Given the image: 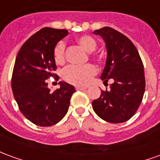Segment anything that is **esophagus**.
<instances>
[{"instance_id": "1", "label": "esophagus", "mask_w": 160, "mask_h": 160, "mask_svg": "<svg viewBox=\"0 0 160 160\" xmlns=\"http://www.w3.org/2000/svg\"><path fill=\"white\" fill-rule=\"evenodd\" d=\"M75 89H76V90H86V89H87V87H79V86H77V87H75Z\"/></svg>"}]
</instances>
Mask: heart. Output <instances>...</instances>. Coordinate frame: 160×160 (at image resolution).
Returning a JSON list of instances; mask_svg holds the SVG:
<instances>
[{"mask_svg":"<svg viewBox=\"0 0 160 160\" xmlns=\"http://www.w3.org/2000/svg\"><path fill=\"white\" fill-rule=\"evenodd\" d=\"M77 43H79L87 52H92L97 47V42L92 37L89 35H82L75 38ZM94 59H98L96 55L91 53ZM54 60L57 64H62L65 62V43L63 42H57L53 51ZM97 73L96 67L92 64L85 66H69L63 72L64 80L73 85L86 86L90 82L91 79Z\"/></svg>","mask_w":160,"mask_h":160,"instance_id":"b5f03b06","label":"heart"}]
</instances>
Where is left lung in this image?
Segmentation results:
<instances>
[{
  "mask_svg": "<svg viewBox=\"0 0 160 160\" xmlns=\"http://www.w3.org/2000/svg\"><path fill=\"white\" fill-rule=\"evenodd\" d=\"M105 42L107 58L101 74L104 83L113 80L110 90L102 91L92 101L95 113L103 120L120 123L129 120L137 111L145 92L144 66L134 43L111 27L93 32Z\"/></svg>",
  "mask_w": 160,
  "mask_h": 160,
  "instance_id": "8db88e82",
  "label": "left lung"
}]
</instances>
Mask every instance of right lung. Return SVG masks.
Here are the masks:
<instances>
[{"label":"right lung","instance_id":"add662e5","mask_svg":"<svg viewBox=\"0 0 160 160\" xmlns=\"http://www.w3.org/2000/svg\"><path fill=\"white\" fill-rule=\"evenodd\" d=\"M68 34L67 30L44 27L26 40L16 57L12 75L13 97L21 113L41 127L55 125L65 117L75 92L73 86L62 81L59 89L51 92L46 82L56 76L53 73L56 68L53 51Z\"/></svg>","mask_w":160,"mask_h":160}]
</instances>
